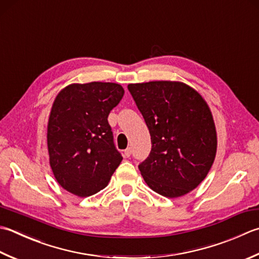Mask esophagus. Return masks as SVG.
Masks as SVG:
<instances>
[{"instance_id":"1","label":"esophagus","mask_w":259,"mask_h":259,"mask_svg":"<svg viewBox=\"0 0 259 259\" xmlns=\"http://www.w3.org/2000/svg\"><path fill=\"white\" fill-rule=\"evenodd\" d=\"M130 155H131V148L129 147V148H126V149L124 150V156H125V157H130Z\"/></svg>"}]
</instances>
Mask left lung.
<instances>
[{"instance_id": "1", "label": "left lung", "mask_w": 259, "mask_h": 259, "mask_svg": "<svg viewBox=\"0 0 259 259\" xmlns=\"http://www.w3.org/2000/svg\"><path fill=\"white\" fill-rule=\"evenodd\" d=\"M151 137V151L139 170L151 190L174 199L201 184L217 154V130L209 105L185 83L129 84Z\"/></svg>"}]
</instances>
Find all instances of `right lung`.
Masks as SVG:
<instances>
[{"label":"right lung","mask_w":259,"mask_h":259,"mask_svg":"<svg viewBox=\"0 0 259 259\" xmlns=\"http://www.w3.org/2000/svg\"><path fill=\"white\" fill-rule=\"evenodd\" d=\"M123 94L120 84L91 82L67 85L56 96L47 125L49 164L69 193H98L122 160L108 116Z\"/></svg>","instance_id":"add662e5"}]
</instances>
